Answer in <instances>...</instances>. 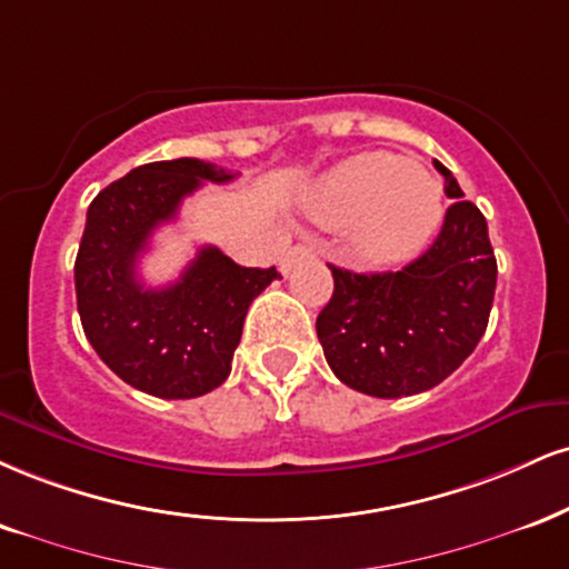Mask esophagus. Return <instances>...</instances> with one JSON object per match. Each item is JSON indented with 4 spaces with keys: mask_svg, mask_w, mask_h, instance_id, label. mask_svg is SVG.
<instances>
[{
    "mask_svg": "<svg viewBox=\"0 0 569 569\" xmlns=\"http://www.w3.org/2000/svg\"><path fill=\"white\" fill-rule=\"evenodd\" d=\"M312 257V249L310 246H293L289 249V254L283 257V264H280V270H283V276H289V272L297 267L299 262H305V259Z\"/></svg>",
    "mask_w": 569,
    "mask_h": 569,
    "instance_id": "1",
    "label": "esophagus"
}]
</instances>
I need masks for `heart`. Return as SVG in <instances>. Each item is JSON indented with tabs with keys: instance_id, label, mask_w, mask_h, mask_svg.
Instances as JSON below:
<instances>
[{
	"instance_id": "obj_1",
	"label": "heart",
	"mask_w": 569,
	"mask_h": 569,
	"mask_svg": "<svg viewBox=\"0 0 569 569\" xmlns=\"http://www.w3.org/2000/svg\"><path fill=\"white\" fill-rule=\"evenodd\" d=\"M326 228H350L352 249L366 259H397L429 241L442 219V190L395 153H366L341 163L307 196Z\"/></svg>"
}]
</instances>
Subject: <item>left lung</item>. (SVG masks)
Here are the masks:
<instances>
[{
	"label": "left lung",
	"mask_w": 569,
	"mask_h": 569,
	"mask_svg": "<svg viewBox=\"0 0 569 569\" xmlns=\"http://www.w3.org/2000/svg\"><path fill=\"white\" fill-rule=\"evenodd\" d=\"M453 198L440 236L397 272L331 267L333 297L318 315V339L339 381L362 395L408 397L448 379L488 328L498 264L488 222L463 198L448 167Z\"/></svg>",
	"instance_id": "obj_1"
}]
</instances>
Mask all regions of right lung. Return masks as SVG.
Here are the masks:
<instances>
[{
    "label": "right lung",
    "instance_id": "obj_1",
    "mask_svg": "<svg viewBox=\"0 0 569 569\" xmlns=\"http://www.w3.org/2000/svg\"><path fill=\"white\" fill-rule=\"evenodd\" d=\"M236 174L198 159L142 163L108 184L87 209L73 278L84 333L100 360L129 387L163 400H190L222 385L241 341L249 305L276 267H241L217 246L198 249L174 283L148 289L137 259L172 222L182 198Z\"/></svg>",
    "mask_w": 569,
    "mask_h": 569
}]
</instances>
